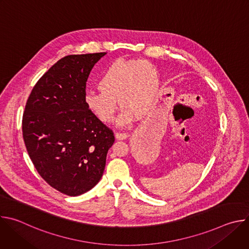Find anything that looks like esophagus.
<instances>
[{
	"label": "esophagus",
	"instance_id": "obj_1",
	"mask_svg": "<svg viewBox=\"0 0 249 249\" xmlns=\"http://www.w3.org/2000/svg\"><path fill=\"white\" fill-rule=\"evenodd\" d=\"M115 137L117 140H125L128 137V134L125 132H116Z\"/></svg>",
	"mask_w": 249,
	"mask_h": 249
}]
</instances>
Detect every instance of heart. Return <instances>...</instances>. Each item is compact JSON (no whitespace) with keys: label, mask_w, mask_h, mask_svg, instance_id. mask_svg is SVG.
<instances>
[{"label":"heart","mask_w":249,"mask_h":249,"mask_svg":"<svg viewBox=\"0 0 249 249\" xmlns=\"http://www.w3.org/2000/svg\"><path fill=\"white\" fill-rule=\"evenodd\" d=\"M96 85L99 91L85 96L87 108L99 121L109 124L115 119L118 100L124 107L118 123L125 126L155 105L160 75L149 61L119 59L103 71Z\"/></svg>","instance_id":"1"}]
</instances>
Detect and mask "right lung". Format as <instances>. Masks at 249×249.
Segmentation results:
<instances>
[{"label": "right lung", "mask_w": 249, "mask_h": 249, "mask_svg": "<svg viewBox=\"0 0 249 249\" xmlns=\"http://www.w3.org/2000/svg\"><path fill=\"white\" fill-rule=\"evenodd\" d=\"M105 54L60 59L35 84L25 104L22 136L28 156L42 178L68 196L97 184L115 140L85 104L89 75Z\"/></svg>", "instance_id": "1"}]
</instances>
